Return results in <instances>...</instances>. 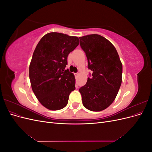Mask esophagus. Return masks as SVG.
<instances>
[{
    "label": "esophagus",
    "instance_id": "1",
    "mask_svg": "<svg viewBox=\"0 0 152 152\" xmlns=\"http://www.w3.org/2000/svg\"><path fill=\"white\" fill-rule=\"evenodd\" d=\"M79 75V73H75V77H77Z\"/></svg>",
    "mask_w": 152,
    "mask_h": 152
}]
</instances>
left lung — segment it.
I'll return each instance as SVG.
<instances>
[{"mask_svg":"<svg viewBox=\"0 0 152 152\" xmlns=\"http://www.w3.org/2000/svg\"><path fill=\"white\" fill-rule=\"evenodd\" d=\"M80 45L86 53L92 77L79 89L82 104L91 111L108 108L115 99L122 83V64L114 45L104 37H81Z\"/></svg>","mask_w":152,"mask_h":152,"instance_id":"obj_1","label":"left lung"}]
</instances>
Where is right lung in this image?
Masks as SVG:
<instances>
[{
	"label": "right lung",
	"instance_id": "right-lung-1",
	"mask_svg": "<svg viewBox=\"0 0 152 152\" xmlns=\"http://www.w3.org/2000/svg\"><path fill=\"white\" fill-rule=\"evenodd\" d=\"M79 44L77 37L50 32L37 45L29 66L32 91L45 108L58 110L65 107L75 89L73 73L65 70L67 57Z\"/></svg>",
	"mask_w": 152,
	"mask_h": 152
}]
</instances>
